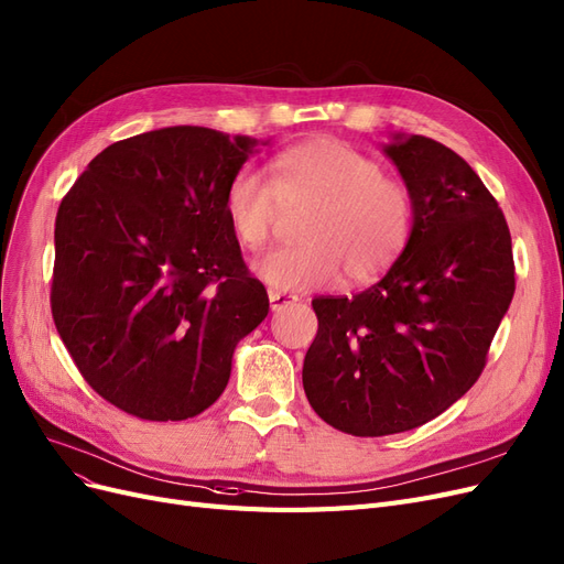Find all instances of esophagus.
Here are the masks:
<instances>
[{
  "label": "esophagus",
  "mask_w": 564,
  "mask_h": 564,
  "mask_svg": "<svg viewBox=\"0 0 564 564\" xmlns=\"http://www.w3.org/2000/svg\"><path fill=\"white\" fill-rule=\"evenodd\" d=\"M268 301H270V307H273V310H282V307H286L289 303L299 301V296H296V294H286V291L270 289V291H268Z\"/></svg>",
  "instance_id": "1"
}]
</instances>
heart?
<instances>
[{
  "instance_id": "obj_1",
  "label": "heart",
  "mask_w": 564,
  "mask_h": 564,
  "mask_svg": "<svg viewBox=\"0 0 564 564\" xmlns=\"http://www.w3.org/2000/svg\"><path fill=\"white\" fill-rule=\"evenodd\" d=\"M307 209L296 224L301 242L268 254L257 273L275 289L301 291L382 275L403 254L415 224L413 191L382 165L338 140L294 144L270 163L232 174L224 217L242 249L259 254L273 238L282 209Z\"/></svg>"
}]
</instances>
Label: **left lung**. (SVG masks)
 I'll use <instances>...</instances> for the list:
<instances>
[{
  "instance_id": "obj_1",
  "label": "left lung",
  "mask_w": 564,
  "mask_h": 564,
  "mask_svg": "<svg viewBox=\"0 0 564 564\" xmlns=\"http://www.w3.org/2000/svg\"><path fill=\"white\" fill-rule=\"evenodd\" d=\"M384 153L413 191L411 242L361 294L313 299L303 361L310 405L352 436L415 430L467 394L516 291L507 219L471 165L424 134Z\"/></svg>"
}]
</instances>
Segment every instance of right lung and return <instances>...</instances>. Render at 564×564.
I'll return each instance as SVG.
<instances>
[{
    "mask_svg": "<svg viewBox=\"0 0 564 564\" xmlns=\"http://www.w3.org/2000/svg\"><path fill=\"white\" fill-rule=\"evenodd\" d=\"M254 147L200 126L134 134L97 153L57 207L55 328L84 380L128 415H200L268 315L224 217Z\"/></svg>",
    "mask_w": 564,
    "mask_h": 564,
    "instance_id": "obj_1",
    "label": "right lung"
}]
</instances>
